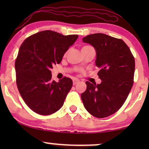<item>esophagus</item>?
I'll return each mask as SVG.
<instances>
[{"label":"esophagus","instance_id":"34e87169","mask_svg":"<svg viewBox=\"0 0 149 149\" xmlns=\"http://www.w3.org/2000/svg\"><path fill=\"white\" fill-rule=\"evenodd\" d=\"M79 82V79H74V80H73V85H76V84H77V83H78Z\"/></svg>","mask_w":149,"mask_h":149}]
</instances>
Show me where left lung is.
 <instances>
[{"instance_id":"left-lung-1","label":"left lung","mask_w":149,"mask_h":149,"mask_svg":"<svg viewBox=\"0 0 149 149\" xmlns=\"http://www.w3.org/2000/svg\"><path fill=\"white\" fill-rule=\"evenodd\" d=\"M96 52L95 64L100 68V84L86 81L87 89L81 93L85 109L97 118H104L122 107L134 83L135 60L131 51L121 39L96 33L83 38Z\"/></svg>"}]
</instances>
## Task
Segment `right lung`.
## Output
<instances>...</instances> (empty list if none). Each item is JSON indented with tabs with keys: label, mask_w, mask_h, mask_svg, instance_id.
<instances>
[{
	"label": "right lung",
	"mask_w": 149,
	"mask_h": 149,
	"mask_svg": "<svg viewBox=\"0 0 149 149\" xmlns=\"http://www.w3.org/2000/svg\"><path fill=\"white\" fill-rule=\"evenodd\" d=\"M77 38L44 30L29 36L20 46L15 63L16 83L24 101L36 113L51 115L64 104L72 81L68 77L52 81L50 70L60 64Z\"/></svg>",
	"instance_id": "obj_1"
}]
</instances>
